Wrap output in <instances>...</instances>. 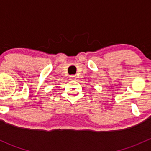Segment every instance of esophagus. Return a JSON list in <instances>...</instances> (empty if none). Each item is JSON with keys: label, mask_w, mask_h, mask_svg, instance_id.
Wrapping results in <instances>:
<instances>
[{"label": "esophagus", "mask_w": 151, "mask_h": 151, "mask_svg": "<svg viewBox=\"0 0 151 151\" xmlns=\"http://www.w3.org/2000/svg\"><path fill=\"white\" fill-rule=\"evenodd\" d=\"M69 79H70V80H75V79H76V75H70L69 76Z\"/></svg>", "instance_id": "34e87169"}]
</instances>
